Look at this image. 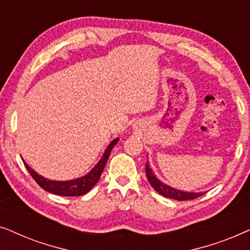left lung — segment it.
Instances as JSON below:
<instances>
[{"instance_id":"obj_1","label":"left lung","mask_w":250,"mask_h":250,"mask_svg":"<svg viewBox=\"0 0 250 250\" xmlns=\"http://www.w3.org/2000/svg\"><path fill=\"white\" fill-rule=\"evenodd\" d=\"M146 177H148L149 183L151 184V187L155 189L157 192L162 194V196L166 197V198H172V199H176L180 201H186V200H192V199H197L198 197L203 196L204 193H194V192H184V191L181 190H176L174 188H170L166 184H164L163 182L157 179V177L153 175L151 168H150L148 164H146Z\"/></svg>"}]
</instances>
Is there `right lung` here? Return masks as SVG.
Instances as JSON below:
<instances>
[{
  "label": "right lung",
  "instance_id": "add662e5",
  "mask_svg": "<svg viewBox=\"0 0 250 250\" xmlns=\"http://www.w3.org/2000/svg\"><path fill=\"white\" fill-rule=\"evenodd\" d=\"M119 139H115L110 145L108 146V148L105 149V151L102 156L97 165L94 166V168L88 172L85 176H82L80 179L71 180V181H51L47 179H44L43 176H41L36 172L30 168V167L27 165L26 163L25 166L27 170H28L30 175L34 180L36 181V183L44 189L45 191H49L51 193L59 194V196H64V197H75V196H82V194H85L88 192L92 188H93L97 182L100 179L102 172H104L105 164H107V160L109 158V155H110L112 148H114L116 143L118 142Z\"/></svg>",
  "mask_w": 250,
  "mask_h": 250
}]
</instances>
